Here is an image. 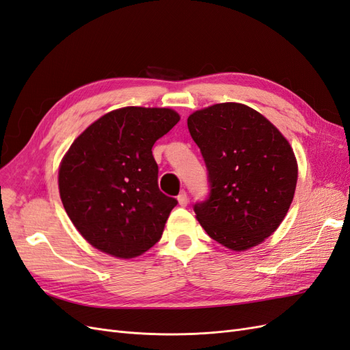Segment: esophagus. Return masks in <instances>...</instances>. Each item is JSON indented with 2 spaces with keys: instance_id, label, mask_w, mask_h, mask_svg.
<instances>
[{
  "instance_id": "34e87169",
  "label": "esophagus",
  "mask_w": 350,
  "mask_h": 350,
  "mask_svg": "<svg viewBox=\"0 0 350 350\" xmlns=\"http://www.w3.org/2000/svg\"><path fill=\"white\" fill-rule=\"evenodd\" d=\"M178 203H179V206H183V207H185V206L188 204V196H187L185 191L179 193V196H178Z\"/></svg>"
}]
</instances>
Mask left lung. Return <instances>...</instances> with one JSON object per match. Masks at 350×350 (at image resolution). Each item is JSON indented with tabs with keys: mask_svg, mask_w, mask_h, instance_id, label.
I'll list each match as a JSON object with an SVG mask.
<instances>
[{
	"mask_svg": "<svg viewBox=\"0 0 350 350\" xmlns=\"http://www.w3.org/2000/svg\"><path fill=\"white\" fill-rule=\"evenodd\" d=\"M208 172L210 193L194 204L207 235L245 251L279 228L293 200L298 165L289 142L242 103H216L188 116Z\"/></svg>",
	"mask_w": 350,
	"mask_h": 350,
	"instance_id": "left-lung-1",
	"label": "left lung"
}]
</instances>
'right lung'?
<instances>
[{
	"instance_id": "right-lung-1",
	"label": "right lung",
	"mask_w": 350,
	"mask_h": 350,
	"mask_svg": "<svg viewBox=\"0 0 350 350\" xmlns=\"http://www.w3.org/2000/svg\"><path fill=\"white\" fill-rule=\"evenodd\" d=\"M178 121L169 108L126 107L100 116L74 140L59 166V196L90 245L134 258L161 239L178 201L159 189L152 147Z\"/></svg>"
}]
</instances>
